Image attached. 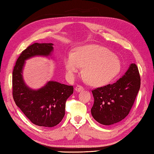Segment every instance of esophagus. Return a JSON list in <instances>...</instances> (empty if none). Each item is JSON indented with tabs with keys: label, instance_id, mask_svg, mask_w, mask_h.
I'll return each mask as SVG.
<instances>
[{
	"label": "esophagus",
	"instance_id": "obj_1",
	"mask_svg": "<svg viewBox=\"0 0 154 154\" xmlns=\"http://www.w3.org/2000/svg\"><path fill=\"white\" fill-rule=\"evenodd\" d=\"M75 90H76L77 92H80V91H82L84 90V88L81 85H77L75 87Z\"/></svg>",
	"mask_w": 154,
	"mask_h": 154
}]
</instances>
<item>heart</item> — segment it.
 I'll list each match as a JSON object with an SVG mask.
<instances>
[{"mask_svg": "<svg viewBox=\"0 0 154 154\" xmlns=\"http://www.w3.org/2000/svg\"><path fill=\"white\" fill-rule=\"evenodd\" d=\"M67 73L71 79L84 66L83 74L94 86H103L113 80L121 69L119 58L108 49L90 45L78 49L75 55L69 54L64 60Z\"/></svg>", "mask_w": 154, "mask_h": 154, "instance_id": "heart-1", "label": "heart"}]
</instances>
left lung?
I'll return each mask as SVG.
<instances>
[{"label": "left lung", "instance_id": "left-lung-1", "mask_svg": "<svg viewBox=\"0 0 154 154\" xmlns=\"http://www.w3.org/2000/svg\"><path fill=\"white\" fill-rule=\"evenodd\" d=\"M140 87V76L135 63L130 65L116 83L92 91L94 104L91 114L103 125H111L123 120L133 106Z\"/></svg>", "mask_w": 154, "mask_h": 154}]
</instances>
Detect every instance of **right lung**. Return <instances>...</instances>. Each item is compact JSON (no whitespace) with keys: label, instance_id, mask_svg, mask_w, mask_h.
<instances>
[{"label":"right lung","instance_id":"1","mask_svg":"<svg viewBox=\"0 0 154 154\" xmlns=\"http://www.w3.org/2000/svg\"><path fill=\"white\" fill-rule=\"evenodd\" d=\"M51 43H34L22 51L12 71V96L14 102L31 122L42 127L57 125L65 115V103L73 87L49 81L37 91L28 87L22 79L24 61L35 55L48 56L53 51Z\"/></svg>","mask_w":154,"mask_h":154}]
</instances>
